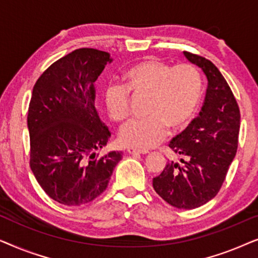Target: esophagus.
<instances>
[{
  "mask_svg": "<svg viewBox=\"0 0 258 258\" xmlns=\"http://www.w3.org/2000/svg\"><path fill=\"white\" fill-rule=\"evenodd\" d=\"M128 153L130 155H146V154H149V151L146 150V149H139V148H128Z\"/></svg>",
  "mask_w": 258,
  "mask_h": 258,
  "instance_id": "1",
  "label": "esophagus"
}]
</instances>
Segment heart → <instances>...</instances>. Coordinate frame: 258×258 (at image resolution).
<instances>
[{"label":"heart","instance_id":"obj_1","mask_svg":"<svg viewBox=\"0 0 258 258\" xmlns=\"http://www.w3.org/2000/svg\"><path fill=\"white\" fill-rule=\"evenodd\" d=\"M123 86L105 90V105L111 119L124 122L130 114V95H147L143 118L130 121L119 132L124 146L149 149L162 142L169 126L178 130L195 116L202 98V80L192 66H170L158 58H146L126 70Z\"/></svg>","mask_w":258,"mask_h":258}]
</instances>
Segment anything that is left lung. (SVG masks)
<instances>
[{
	"label": "left lung",
	"mask_w": 258,
	"mask_h": 258,
	"mask_svg": "<svg viewBox=\"0 0 258 258\" xmlns=\"http://www.w3.org/2000/svg\"><path fill=\"white\" fill-rule=\"evenodd\" d=\"M208 79L200 115L171 140L178 161L168 162L153 186L165 202L178 209H195L220 191L238 146L241 114L237 101L217 67L203 56L184 51Z\"/></svg>",
	"instance_id": "1"
}]
</instances>
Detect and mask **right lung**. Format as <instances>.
<instances>
[{
	"mask_svg": "<svg viewBox=\"0 0 258 258\" xmlns=\"http://www.w3.org/2000/svg\"><path fill=\"white\" fill-rule=\"evenodd\" d=\"M108 62V52L76 49L44 70L33 88L29 164L44 192L64 206L100 196L122 160L121 151L96 154L110 137L95 108V81Z\"/></svg>",
	"mask_w": 258,
	"mask_h": 258,
	"instance_id": "right-lung-1",
	"label": "right lung"
}]
</instances>
